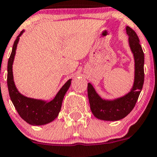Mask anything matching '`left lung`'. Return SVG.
Listing matches in <instances>:
<instances>
[{"label": "left lung", "mask_w": 157, "mask_h": 157, "mask_svg": "<svg viewBox=\"0 0 157 157\" xmlns=\"http://www.w3.org/2000/svg\"><path fill=\"white\" fill-rule=\"evenodd\" d=\"M131 50L135 63V82L132 90L122 98L114 101L103 100L95 91L91 84H88V96L92 113L98 119L106 121H117L125 118L134 109L144 82V54L136 32L126 27Z\"/></svg>", "instance_id": "1"}]
</instances>
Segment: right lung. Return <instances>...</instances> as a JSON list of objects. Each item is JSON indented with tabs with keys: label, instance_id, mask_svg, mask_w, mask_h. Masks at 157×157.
<instances>
[{
	"label": "right lung",
	"instance_id": "right-lung-1",
	"mask_svg": "<svg viewBox=\"0 0 157 157\" xmlns=\"http://www.w3.org/2000/svg\"><path fill=\"white\" fill-rule=\"evenodd\" d=\"M22 32L23 31L20 32L14 41L12 52L8 59L7 87L10 98L20 117L25 122L32 125H44L52 122L57 117L61 109L64 95L70 86L72 79L67 81V83L59 90L54 99L50 102L32 99L21 94L14 85L12 67L19 36L22 35Z\"/></svg>",
	"mask_w": 157,
	"mask_h": 157
}]
</instances>
